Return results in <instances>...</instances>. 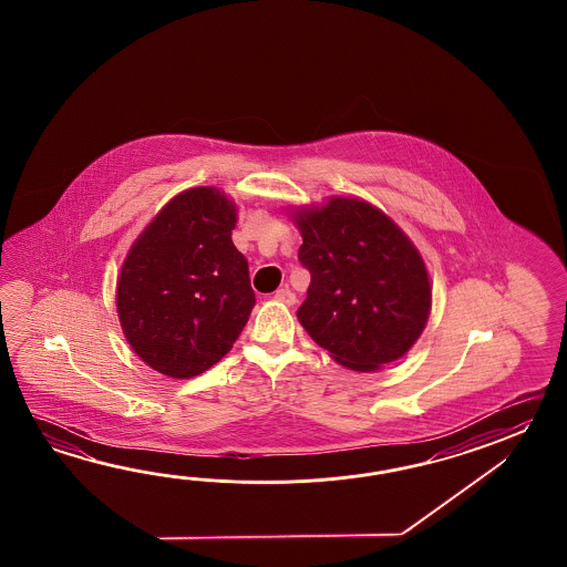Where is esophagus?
<instances>
[{
	"mask_svg": "<svg viewBox=\"0 0 567 567\" xmlns=\"http://www.w3.org/2000/svg\"><path fill=\"white\" fill-rule=\"evenodd\" d=\"M274 298L278 301H284V303H288V306H293L296 303V293L291 291L289 288H281L274 293Z\"/></svg>",
	"mask_w": 567,
	"mask_h": 567,
	"instance_id": "1",
	"label": "esophagus"
}]
</instances>
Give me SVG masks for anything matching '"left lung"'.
Listing matches in <instances>:
<instances>
[{
	"label": "left lung",
	"mask_w": 567,
	"mask_h": 567,
	"mask_svg": "<svg viewBox=\"0 0 567 567\" xmlns=\"http://www.w3.org/2000/svg\"><path fill=\"white\" fill-rule=\"evenodd\" d=\"M298 259L310 288L298 320L316 344L352 371L371 373L415 344L432 308V286L410 237L377 206L332 196L298 208Z\"/></svg>",
	"instance_id": "obj_1"
}]
</instances>
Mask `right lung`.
<instances>
[{
  "label": "right lung",
  "mask_w": 567,
  "mask_h": 567,
  "mask_svg": "<svg viewBox=\"0 0 567 567\" xmlns=\"http://www.w3.org/2000/svg\"><path fill=\"white\" fill-rule=\"evenodd\" d=\"M237 206L198 186L174 196L133 243L117 279L121 328L157 373L190 379L220 361L254 310L249 266L233 245Z\"/></svg>",
  "instance_id": "obj_1"
}]
</instances>
